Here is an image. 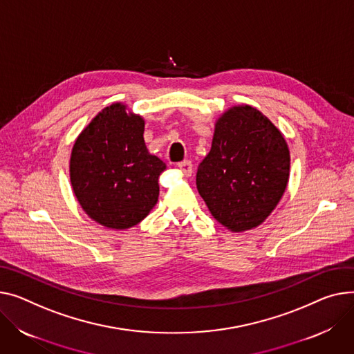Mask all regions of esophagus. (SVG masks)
Segmentation results:
<instances>
[{
	"label": "esophagus",
	"mask_w": 354,
	"mask_h": 354,
	"mask_svg": "<svg viewBox=\"0 0 354 354\" xmlns=\"http://www.w3.org/2000/svg\"><path fill=\"white\" fill-rule=\"evenodd\" d=\"M178 168L180 169V172H182L185 176H191V175H192V163H191V160L179 162V163H178Z\"/></svg>",
	"instance_id": "obj_1"
}]
</instances>
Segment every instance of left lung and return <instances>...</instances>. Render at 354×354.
I'll use <instances>...</instances> for the list:
<instances>
[{"instance_id": "obj_1", "label": "left lung", "mask_w": 354, "mask_h": 354, "mask_svg": "<svg viewBox=\"0 0 354 354\" xmlns=\"http://www.w3.org/2000/svg\"><path fill=\"white\" fill-rule=\"evenodd\" d=\"M289 175L283 133L261 111L242 104L216 120L196 186L212 216L230 232H245L262 225L274 210Z\"/></svg>"}]
</instances>
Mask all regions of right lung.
Segmentation results:
<instances>
[{"mask_svg":"<svg viewBox=\"0 0 354 354\" xmlns=\"http://www.w3.org/2000/svg\"><path fill=\"white\" fill-rule=\"evenodd\" d=\"M144 131L142 116L115 102L92 118L71 152L74 195L85 214L108 229L138 225L158 202L167 165L149 153Z\"/></svg>","mask_w":354,"mask_h":354,"instance_id":"add662e5","label":"right lung"}]
</instances>
